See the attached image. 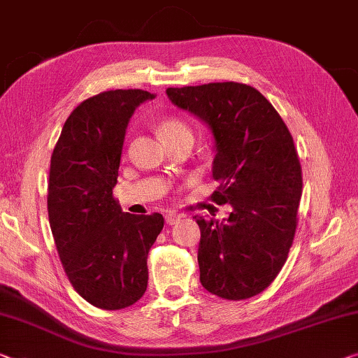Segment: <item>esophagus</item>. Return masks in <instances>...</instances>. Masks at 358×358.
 Segmentation results:
<instances>
[{
	"mask_svg": "<svg viewBox=\"0 0 358 358\" xmlns=\"http://www.w3.org/2000/svg\"><path fill=\"white\" fill-rule=\"evenodd\" d=\"M179 219H180V216H179V214H176L174 211H168V213H166V216H164V221H166V224H168V225H174V224H178Z\"/></svg>",
	"mask_w": 358,
	"mask_h": 358,
	"instance_id": "1",
	"label": "esophagus"
}]
</instances>
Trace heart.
<instances>
[{
  "mask_svg": "<svg viewBox=\"0 0 358 358\" xmlns=\"http://www.w3.org/2000/svg\"><path fill=\"white\" fill-rule=\"evenodd\" d=\"M158 133H160L162 139L164 142H169L176 139V137L182 136V134H190L189 133V128L180 122L178 118H173V117H166L163 118L160 123H158Z\"/></svg>",
  "mask_w": 358,
  "mask_h": 358,
  "instance_id": "1",
  "label": "heart"
}]
</instances>
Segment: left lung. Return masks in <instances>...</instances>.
Listing matches in <instances>:
<instances>
[{"label":"left lung","mask_w":358,"mask_h":358,"mask_svg":"<svg viewBox=\"0 0 358 358\" xmlns=\"http://www.w3.org/2000/svg\"><path fill=\"white\" fill-rule=\"evenodd\" d=\"M176 107L210 128L214 141L213 200L229 203V217L200 225V282L219 298L259 294L287 261L302 192L298 153L287 124L248 85L210 83L168 87Z\"/></svg>","instance_id":"obj_1"}]
</instances>
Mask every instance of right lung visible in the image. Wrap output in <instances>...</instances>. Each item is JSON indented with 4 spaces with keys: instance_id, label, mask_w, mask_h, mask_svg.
Wrapping results in <instances>:
<instances>
[{
    "instance_id": "add662e5",
    "label": "right lung",
    "mask_w": 358,
    "mask_h": 358,
    "mask_svg": "<svg viewBox=\"0 0 358 358\" xmlns=\"http://www.w3.org/2000/svg\"><path fill=\"white\" fill-rule=\"evenodd\" d=\"M152 99L142 90L86 99L70 113L51 157L54 241L71 287L99 309H124L142 298L148 251L163 229L162 214L123 213L112 196L129 120Z\"/></svg>"
}]
</instances>
